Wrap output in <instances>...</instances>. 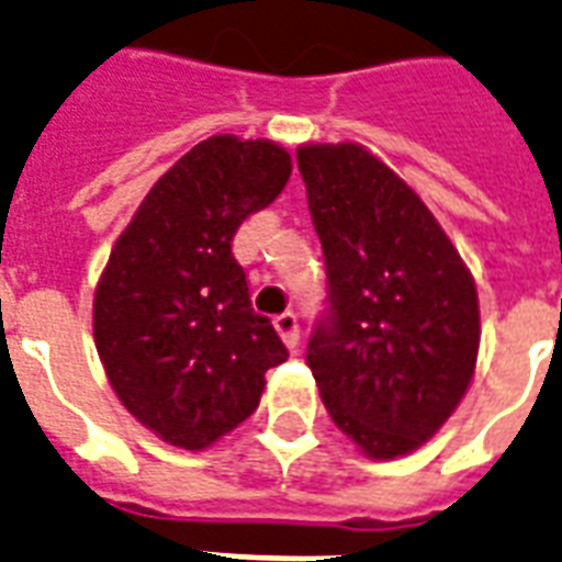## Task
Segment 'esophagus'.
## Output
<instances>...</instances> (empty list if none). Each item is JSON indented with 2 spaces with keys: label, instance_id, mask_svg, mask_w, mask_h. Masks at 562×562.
I'll list each match as a JSON object with an SVG mask.
<instances>
[{
  "label": "esophagus",
  "instance_id": "esophagus-1",
  "mask_svg": "<svg viewBox=\"0 0 562 562\" xmlns=\"http://www.w3.org/2000/svg\"><path fill=\"white\" fill-rule=\"evenodd\" d=\"M276 330L281 334V340L286 342V349H295L299 346V316L293 311L276 316Z\"/></svg>",
  "mask_w": 562,
  "mask_h": 562
}]
</instances>
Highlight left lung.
I'll use <instances>...</instances> for the list:
<instances>
[{"label": "left lung", "instance_id": "left-lung-1", "mask_svg": "<svg viewBox=\"0 0 562 562\" xmlns=\"http://www.w3.org/2000/svg\"><path fill=\"white\" fill-rule=\"evenodd\" d=\"M325 311L307 367L334 425L393 460L439 430L475 372V281L419 195L355 143L302 146Z\"/></svg>", "mask_w": 562, "mask_h": 562}]
</instances>
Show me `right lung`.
Instances as JSON below:
<instances>
[{
	"mask_svg": "<svg viewBox=\"0 0 562 562\" xmlns=\"http://www.w3.org/2000/svg\"><path fill=\"white\" fill-rule=\"evenodd\" d=\"M290 172L276 143L202 140L151 187L108 258L95 349L120 402L172 446L195 451L249 419L267 369L290 358L232 251Z\"/></svg>",
	"mask_w": 562,
	"mask_h": 562,
	"instance_id": "1",
	"label": "right lung"
}]
</instances>
